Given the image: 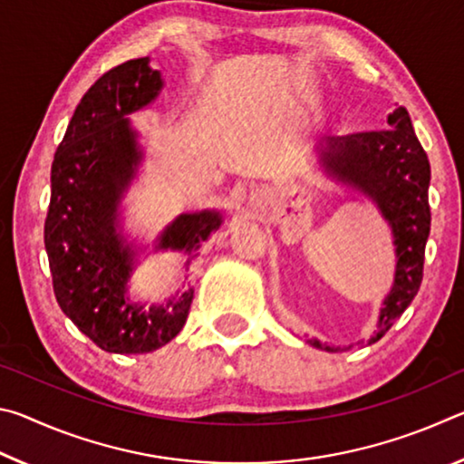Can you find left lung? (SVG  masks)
Masks as SVG:
<instances>
[{"instance_id":"1","label":"left lung","mask_w":464,"mask_h":464,"mask_svg":"<svg viewBox=\"0 0 464 464\" xmlns=\"http://www.w3.org/2000/svg\"><path fill=\"white\" fill-rule=\"evenodd\" d=\"M324 166L342 182H350L379 204L392 227L397 246L395 285L384 298L379 329L366 343L389 332L418 295L423 278V257L430 235V161L415 137L410 112L399 106L389 114L387 129L329 139L321 151ZM315 348L343 352L345 348L319 343ZM364 345V343H362Z\"/></svg>"}]
</instances>
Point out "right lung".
Listing matches in <instances>:
<instances>
[{
  "label": "right lung",
  "mask_w": 464,
  "mask_h": 464,
  "mask_svg": "<svg viewBox=\"0 0 464 464\" xmlns=\"http://www.w3.org/2000/svg\"><path fill=\"white\" fill-rule=\"evenodd\" d=\"M149 59L106 72L83 93L51 168L44 221L53 290L63 313L82 334L114 354H145L179 334L190 311L188 288L166 307H140L127 298L132 249L116 235V204L140 160L124 116L147 106L161 90ZM221 225V215H182L163 231L157 249L192 254Z\"/></svg>",
  "instance_id": "right-lung-1"
}]
</instances>
